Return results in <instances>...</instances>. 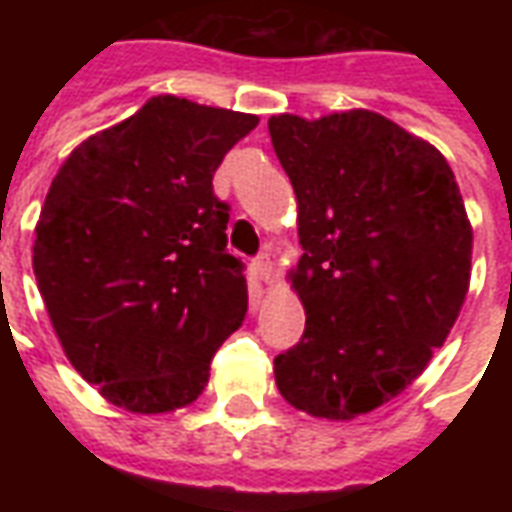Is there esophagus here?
Here are the masks:
<instances>
[{"label": "esophagus", "mask_w": 512, "mask_h": 512, "mask_svg": "<svg viewBox=\"0 0 512 512\" xmlns=\"http://www.w3.org/2000/svg\"><path fill=\"white\" fill-rule=\"evenodd\" d=\"M255 274L263 279V282H271V279H274V263H271V257H268V255L257 257V260H255Z\"/></svg>", "instance_id": "1"}]
</instances>
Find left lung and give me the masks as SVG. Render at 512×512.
Returning <instances> with one entry per match:
<instances>
[{
    "label": "left lung",
    "instance_id": "left-lung-1",
    "mask_svg": "<svg viewBox=\"0 0 512 512\" xmlns=\"http://www.w3.org/2000/svg\"><path fill=\"white\" fill-rule=\"evenodd\" d=\"M299 205L301 343L274 359L304 414L354 419L397 397L444 345L469 290L472 224L436 147L370 109L268 120Z\"/></svg>",
    "mask_w": 512,
    "mask_h": 512
}]
</instances>
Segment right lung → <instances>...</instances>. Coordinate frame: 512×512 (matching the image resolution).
Here are the masks:
<instances>
[{"instance_id": "1", "label": "right lung", "mask_w": 512, "mask_h": 512, "mask_svg": "<svg viewBox=\"0 0 512 512\" xmlns=\"http://www.w3.org/2000/svg\"><path fill=\"white\" fill-rule=\"evenodd\" d=\"M257 123L156 95L87 136L51 180L32 268L62 351L112 406L194 403L244 321V266L227 252L213 172Z\"/></svg>"}]
</instances>
